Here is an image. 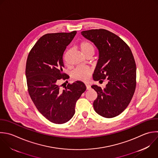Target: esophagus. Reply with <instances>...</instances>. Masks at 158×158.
Instances as JSON below:
<instances>
[{
  "mask_svg": "<svg viewBox=\"0 0 158 158\" xmlns=\"http://www.w3.org/2000/svg\"><path fill=\"white\" fill-rule=\"evenodd\" d=\"M86 89H88V90H89L91 88V86L89 84H86Z\"/></svg>",
  "mask_w": 158,
  "mask_h": 158,
  "instance_id": "esophagus-1",
  "label": "esophagus"
}]
</instances>
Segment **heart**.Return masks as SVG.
Masks as SVG:
<instances>
[{"mask_svg":"<svg viewBox=\"0 0 158 158\" xmlns=\"http://www.w3.org/2000/svg\"><path fill=\"white\" fill-rule=\"evenodd\" d=\"M80 49L84 56L92 53L94 54V46L89 42L83 41L80 44ZM92 70L87 67L80 66L75 69L72 72V77L73 78L80 80L86 81L91 74Z\"/></svg>","mask_w":158,"mask_h":158,"instance_id":"b5f03b06","label":"heart"}]
</instances>
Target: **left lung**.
<instances>
[{
  "label": "left lung",
  "mask_w": 158,
  "mask_h": 158,
  "mask_svg": "<svg viewBox=\"0 0 158 158\" xmlns=\"http://www.w3.org/2000/svg\"><path fill=\"white\" fill-rule=\"evenodd\" d=\"M81 34L98 50L93 79L108 80L104 89L91 86L98 93L94 109L106 118L117 116L127 108L135 90L136 69L132 52L121 38L107 30H91Z\"/></svg>",
  "instance_id": "left-lung-1"
}]
</instances>
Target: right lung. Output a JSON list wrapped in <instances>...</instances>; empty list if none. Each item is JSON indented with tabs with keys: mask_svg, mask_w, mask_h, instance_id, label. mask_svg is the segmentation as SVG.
<instances>
[{
	"mask_svg": "<svg viewBox=\"0 0 158 158\" xmlns=\"http://www.w3.org/2000/svg\"><path fill=\"white\" fill-rule=\"evenodd\" d=\"M77 34L49 33L43 36L30 52L26 65L28 93L37 109L50 122L61 124L75 114L77 101L86 90L85 85L77 81L62 90L58 80L67 78L63 73V54Z\"/></svg>",
	"mask_w": 158,
	"mask_h": 158,
	"instance_id": "obj_1",
	"label": "right lung"
}]
</instances>
